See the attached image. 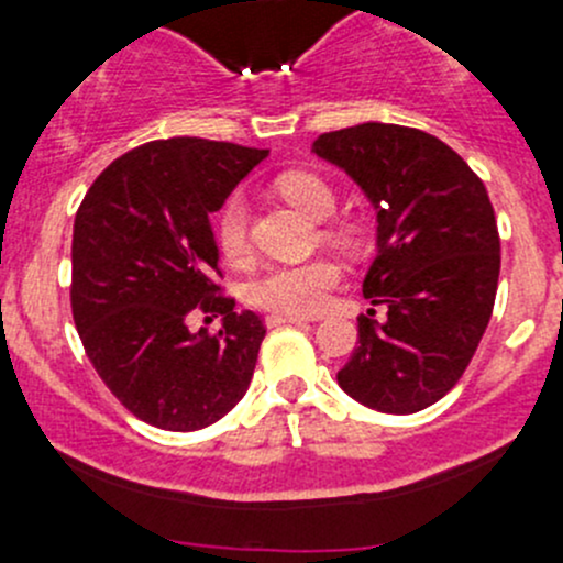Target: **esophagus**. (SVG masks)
Segmentation results:
<instances>
[{
	"label": "esophagus",
	"instance_id": "obj_1",
	"mask_svg": "<svg viewBox=\"0 0 563 563\" xmlns=\"http://www.w3.org/2000/svg\"><path fill=\"white\" fill-rule=\"evenodd\" d=\"M269 327H280V323H308V318H299V316H269L266 318Z\"/></svg>",
	"mask_w": 563,
	"mask_h": 563
}]
</instances>
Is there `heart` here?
<instances>
[{"label":"heart","instance_id":"b5f03b06","mask_svg":"<svg viewBox=\"0 0 563 563\" xmlns=\"http://www.w3.org/2000/svg\"><path fill=\"white\" fill-rule=\"evenodd\" d=\"M277 190L286 201L302 209L313 220H323L338 207L332 185L310 172H288L277 179ZM334 242H351L343 229L329 231ZM218 245L225 258L240 261L247 253V203L242 196H231L218 214ZM340 283L334 261L313 258L302 264H272L250 280L247 299L261 310L280 316H316L327 308L329 294Z\"/></svg>","mask_w":563,"mask_h":563}]
</instances>
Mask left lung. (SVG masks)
I'll use <instances>...</instances> for the list:
<instances>
[{"mask_svg":"<svg viewBox=\"0 0 563 563\" xmlns=\"http://www.w3.org/2000/svg\"><path fill=\"white\" fill-rule=\"evenodd\" d=\"M313 155L345 172L376 209V258L362 280L388 321L360 316L338 373L345 395L384 413L433 406L463 376L496 302L501 242L482 179L435 135L365 122L323 133Z\"/></svg>","mask_w":563,"mask_h":563,"instance_id":"left-lung-1","label":"left lung"}]
</instances>
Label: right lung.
I'll list each match as a JSON object with an SVG mask.
<instances>
[{
    "mask_svg": "<svg viewBox=\"0 0 563 563\" xmlns=\"http://www.w3.org/2000/svg\"><path fill=\"white\" fill-rule=\"evenodd\" d=\"M266 155L187 135L150 141L117 157L78 207L73 321L106 387L146 424L190 433L245 397L266 329L218 294L209 214ZM196 312L224 327L192 333Z\"/></svg>",
    "mask_w": 563,
    "mask_h": 563,
    "instance_id": "1",
    "label": "right lung"
}]
</instances>
